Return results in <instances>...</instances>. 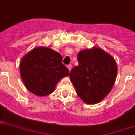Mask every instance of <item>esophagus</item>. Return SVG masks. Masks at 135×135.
I'll return each instance as SVG.
<instances>
[{"instance_id":"1","label":"esophagus","mask_w":135,"mask_h":135,"mask_svg":"<svg viewBox=\"0 0 135 135\" xmlns=\"http://www.w3.org/2000/svg\"><path fill=\"white\" fill-rule=\"evenodd\" d=\"M68 70H69V71H71V70H72V65H68Z\"/></svg>"}]
</instances>
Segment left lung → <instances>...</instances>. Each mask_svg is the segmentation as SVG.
<instances>
[{
	"mask_svg": "<svg viewBox=\"0 0 135 135\" xmlns=\"http://www.w3.org/2000/svg\"><path fill=\"white\" fill-rule=\"evenodd\" d=\"M79 65L72 68L70 80L77 95L85 103L101 102L112 89L115 82L117 66L110 54L99 47L80 51Z\"/></svg>",
	"mask_w": 135,
	"mask_h": 135,
	"instance_id": "1",
	"label": "left lung"
}]
</instances>
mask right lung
Instances as JSON below:
<instances>
[{"label":"right lung","mask_w":135,"mask_h":135,"mask_svg":"<svg viewBox=\"0 0 135 135\" xmlns=\"http://www.w3.org/2000/svg\"><path fill=\"white\" fill-rule=\"evenodd\" d=\"M63 57L48 47L38 46L23 56L20 72L25 86L32 94L46 96L55 91L61 79L70 76Z\"/></svg>","instance_id":"add662e5"}]
</instances>
